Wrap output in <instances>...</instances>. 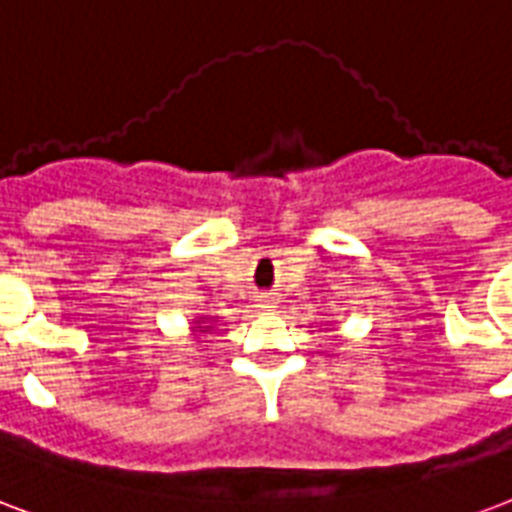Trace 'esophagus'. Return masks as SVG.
<instances>
[{
	"mask_svg": "<svg viewBox=\"0 0 512 512\" xmlns=\"http://www.w3.org/2000/svg\"><path fill=\"white\" fill-rule=\"evenodd\" d=\"M257 304H260V309L271 312V309H276V295L274 293H260V295H257Z\"/></svg>",
	"mask_w": 512,
	"mask_h": 512,
	"instance_id": "1",
	"label": "esophagus"
}]
</instances>
